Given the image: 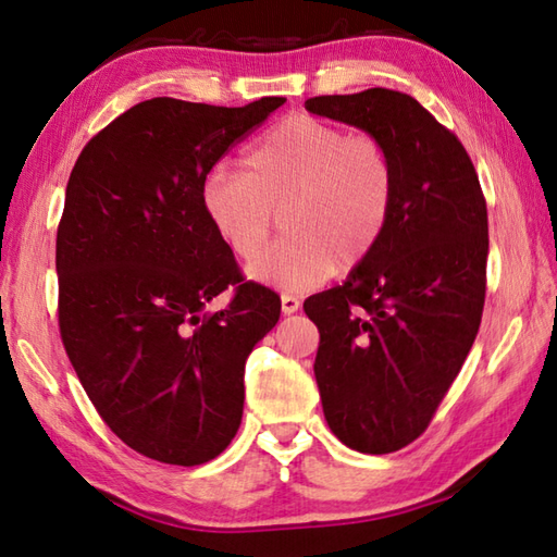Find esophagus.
<instances>
[{
    "instance_id": "esophagus-1",
    "label": "esophagus",
    "mask_w": 557,
    "mask_h": 557,
    "mask_svg": "<svg viewBox=\"0 0 557 557\" xmlns=\"http://www.w3.org/2000/svg\"><path fill=\"white\" fill-rule=\"evenodd\" d=\"M280 301H282V313H285V315L297 313L299 306H301V301L297 297H292V294H282Z\"/></svg>"
}]
</instances>
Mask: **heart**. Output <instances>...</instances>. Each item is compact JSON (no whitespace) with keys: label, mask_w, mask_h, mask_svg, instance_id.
I'll use <instances>...</instances> for the list:
<instances>
[{"label":"heart","mask_w":557,"mask_h":557,"mask_svg":"<svg viewBox=\"0 0 557 557\" xmlns=\"http://www.w3.org/2000/svg\"><path fill=\"white\" fill-rule=\"evenodd\" d=\"M397 196L389 150L373 136L294 114L248 148L242 170L218 168L200 186L210 227L244 260L270 236L275 210L289 236L248 265V277L306 292L371 256Z\"/></svg>","instance_id":"b5f03b06"}]
</instances>
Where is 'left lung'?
<instances>
[{"label":"left lung","mask_w":557,"mask_h":557,"mask_svg":"<svg viewBox=\"0 0 557 557\" xmlns=\"http://www.w3.org/2000/svg\"><path fill=\"white\" fill-rule=\"evenodd\" d=\"M306 110L377 138L397 170L381 244L304 301L321 333L313 373L330 431L357 453H395L425 431L476 339L486 200L465 146L407 92L321 96Z\"/></svg>","instance_id":"1"}]
</instances>
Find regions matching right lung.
<instances>
[{
	"mask_svg": "<svg viewBox=\"0 0 557 557\" xmlns=\"http://www.w3.org/2000/svg\"><path fill=\"white\" fill-rule=\"evenodd\" d=\"M282 104L138 102L90 138L69 176L57 230L64 349L104 423L164 465H203L232 443L246 359L280 321V297L256 282L206 309L242 272L200 186Z\"/></svg>",
	"mask_w": 557,
	"mask_h": 557,
	"instance_id": "right-lung-1",
	"label": "right lung"
}]
</instances>
